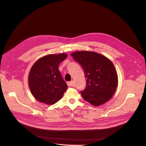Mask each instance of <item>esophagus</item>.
Returning a JSON list of instances; mask_svg holds the SVG:
<instances>
[{
  "instance_id": "obj_1",
  "label": "esophagus",
  "mask_w": 146,
  "mask_h": 146,
  "mask_svg": "<svg viewBox=\"0 0 146 146\" xmlns=\"http://www.w3.org/2000/svg\"><path fill=\"white\" fill-rule=\"evenodd\" d=\"M67 83H68V85L69 86H73V82H72V81L69 82H68Z\"/></svg>"
}]
</instances>
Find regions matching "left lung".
Listing matches in <instances>:
<instances>
[{
    "instance_id": "8db88e82",
    "label": "left lung",
    "mask_w": 146,
    "mask_h": 146,
    "mask_svg": "<svg viewBox=\"0 0 146 146\" xmlns=\"http://www.w3.org/2000/svg\"><path fill=\"white\" fill-rule=\"evenodd\" d=\"M83 69L86 78L83 98L94 106H100L111 99L118 85L114 66L107 57L91 51H77L70 54Z\"/></svg>"
}]
</instances>
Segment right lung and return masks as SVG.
I'll list each match as a JSON object with an SVG mask.
<instances>
[{
    "label": "right lung",
    "mask_w": 146,
    "mask_h": 146,
    "mask_svg": "<svg viewBox=\"0 0 146 146\" xmlns=\"http://www.w3.org/2000/svg\"><path fill=\"white\" fill-rule=\"evenodd\" d=\"M67 56L65 53L47 55L32 66L29 86L32 94L39 102L50 105L62 98L68 85L61 77L58 66Z\"/></svg>",
    "instance_id": "obj_1"
}]
</instances>
